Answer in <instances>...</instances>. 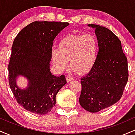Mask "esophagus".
<instances>
[{"instance_id":"34e87169","label":"esophagus","mask_w":135,"mask_h":135,"mask_svg":"<svg viewBox=\"0 0 135 135\" xmlns=\"http://www.w3.org/2000/svg\"><path fill=\"white\" fill-rule=\"evenodd\" d=\"M73 79H73V77H70V76H66V81L68 82V83H69V82H70V81H71V80H72Z\"/></svg>"}]
</instances>
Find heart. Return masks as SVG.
<instances>
[{
  "label": "heart",
  "mask_w": 135,
  "mask_h": 135,
  "mask_svg": "<svg viewBox=\"0 0 135 135\" xmlns=\"http://www.w3.org/2000/svg\"><path fill=\"white\" fill-rule=\"evenodd\" d=\"M99 53V44L92 35L69 34L58 42V49L51 50V58L55 69L62 72L69 65L80 75L87 74L93 68Z\"/></svg>",
  "instance_id": "heart-1"
}]
</instances>
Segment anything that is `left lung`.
<instances>
[{
	"label": "left lung",
	"mask_w": 135,
	"mask_h": 135,
	"mask_svg": "<svg viewBox=\"0 0 135 135\" xmlns=\"http://www.w3.org/2000/svg\"><path fill=\"white\" fill-rule=\"evenodd\" d=\"M99 44L97 62L86 76L82 77L80 105L89 112H97L117 103L128 80V61L121 42L111 30L94 24Z\"/></svg>",
	"instance_id": "1"
}]
</instances>
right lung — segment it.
Wrapping results in <instances>:
<instances>
[{"label": "right lung", "mask_w": 135, "mask_h": 135, "mask_svg": "<svg viewBox=\"0 0 135 135\" xmlns=\"http://www.w3.org/2000/svg\"><path fill=\"white\" fill-rule=\"evenodd\" d=\"M67 22L34 21L23 28L15 38L8 65L11 89L16 101L28 111L45 115L56 104V96L66 84L64 75L50 71L53 41ZM25 77L28 85L20 88L17 79Z\"/></svg>", "instance_id": "obj_1"}]
</instances>
